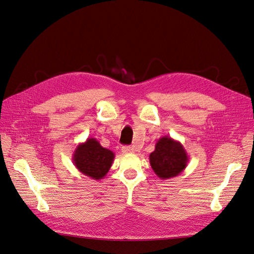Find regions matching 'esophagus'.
Instances as JSON below:
<instances>
[{
    "label": "esophagus",
    "instance_id": "34e87169",
    "mask_svg": "<svg viewBox=\"0 0 254 254\" xmlns=\"http://www.w3.org/2000/svg\"><path fill=\"white\" fill-rule=\"evenodd\" d=\"M122 151L124 153H131L134 151V148L131 147V146H123Z\"/></svg>",
    "mask_w": 254,
    "mask_h": 254
}]
</instances>
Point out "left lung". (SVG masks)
I'll list each match as a JSON object with an SVG mask.
<instances>
[{"label":"left lung","mask_w":254,"mask_h":254,"mask_svg":"<svg viewBox=\"0 0 254 254\" xmlns=\"http://www.w3.org/2000/svg\"><path fill=\"white\" fill-rule=\"evenodd\" d=\"M149 162L159 178L166 180L175 178L186 170L189 156L179 141L164 135L157 141L155 150L149 155Z\"/></svg>","instance_id":"1"}]
</instances>
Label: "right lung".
I'll return each instance as SVG.
<instances>
[{
	"label": "right lung",
	"mask_w": 254,
	"mask_h": 254,
	"mask_svg": "<svg viewBox=\"0 0 254 254\" xmlns=\"http://www.w3.org/2000/svg\"><path fill=\"white\" fill-rule=\"evenodd\" d=\"M115 155L99 144L95 137L79 143L73 152V163L84 176L94 180L104 179L112 166Z\"/></svg>",
	"instance_id": "1"
}]
</instances>
